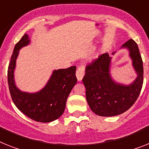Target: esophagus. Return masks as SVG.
<instances>
[{
	"mask_svg": "<svg viewBox=\"0 0 149 149\" xmlns=\"http://www.w3.org/2000/svg\"><path fill=\"white\" fill-rule=\"evenodd\" d=\"M85 75V67L83 65H80L77 67V70L76 72V76L79 81H81Z\"/></svg>",
	"mask_w": 149,
	"mask_h": 149,
	"instance_id": "34e87169",
	"label": "esophagus"
}]
</instances>
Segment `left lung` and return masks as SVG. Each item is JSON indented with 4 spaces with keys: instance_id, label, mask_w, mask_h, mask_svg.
<instances>
[{
    "instance_id": "8db88e82",
    "label": "left lung",
    "mask_w": 149,
    "mask_h": 149,
    "mask_svg": "<svg viewBox=\"0 0 149 149\" xmlns=\"http://www.w3.org/2000/svg\"><path fill=\"white\" fill-rule=\"evenodd\" d=\"M122 47L128 49L137 74L131 84H120L112 79L110 72L111 57L107 53L100 55L86 67L82 82L86 89V100L91 110L99 116L113 117L124 113L136 102L142 89L143 64L138 45L130 39Z\"/></svg>"
}]
</instances>
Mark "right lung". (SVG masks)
Wrapping results in <instances>:
<instances>
[{"instance_id": "obj_1", "label": "right lung", "mask_w": 149, "mask_h": 149, "mask_svg": "<svg viewBox=\"0 0 149 149\" xmlns=\"http://www.w3.org/2000/svg\"><path fill=\"white\" fill-rule=\"evenodd\" d=\"M29 42V36L25 34L15 45L7 71L9 89L13 103L22 113L37 122L49 123L63 114L67 98L77 82V67L54 70L46 86L39 92H22L15 84L14 70L19 50Z\"/></svg>"}]
</instances>
